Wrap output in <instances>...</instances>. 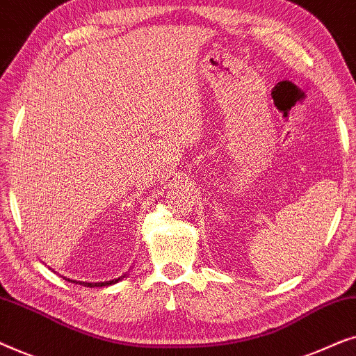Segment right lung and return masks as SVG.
<instances>
[{
    "label": "right lung",
    "instance_id": "1",
    "mask_svg": "<svg viewBox=\"0 0 356 356\" xmlns=\"http://www.w3.org/2000/svg\"><path fill=\"white\" fill-rule=\"evenodd\" d=\"M128 275V274H124V275H121V277H118V279H113V280H105V282H94V284H92V282H79L81 285H84V286H108V285H113V284H118L120 280H123L124 277ZM66 280H70V279H66ZM71 282H74L76 284V280H71Z\"/></svg>",
    "mask_w": 356,
    "mask_h": 356
}]
</instances>
